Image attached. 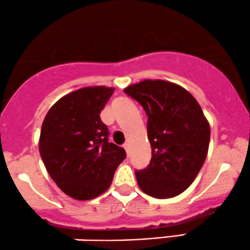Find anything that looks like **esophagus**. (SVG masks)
Listing matches in <instances>:
<instances>
[{
    "label": "esophagus",
    "mask_w": 250,
    "mask_h": 250,
    "mask_svg": "<svg viewBox=\"0 0 250 250\" xmlns=\"http://www.w3.org/2000/svg\"><path fill=\"white\" fill-rule=\"evenodd\" d=\"M123 147H125V152H127V154H129V152H130L129 144H125V145H123Z\"/></svg>",
    "instance_id": "esophagus-1"
}]
</instances>
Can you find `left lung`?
Masks as SVG:
<instances>
[{"label":"left lung","instance_id":"1","mask_svg":"<svg viewBox=\"0 0 250 250\" xmlns=\"http://www.w3.org/2000/svg\"><path fill=\"white\" fill-rule=\"evenodd\" d=\"M125 92L146 111L152 159L136 171V180L148 196H178L196 179L208 155L210 125L196 98L180 85L145 79Z\"/></svg>","mask_w":250,"mask_h":250}]
</instances>
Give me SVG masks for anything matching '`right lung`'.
Wrapping results in <instances>:
<instances>
[{"mask_svg":"<svg viewBox=\"0 0 250 250\" xmlns=\"http://www.w3.org/2000/svg\"><path fill=\"white\" fill-rule=\"evenodd\" d=\"M114 87L86 86L51 106L41 127L39 150L48 174L71 198L89 201L111 185L125 150L108 141L101 111Z\"/></svg>","mask_w":250,"mask_h":250,"instance_id":"right-lung-1","label":"right lung"}]
</instances>
